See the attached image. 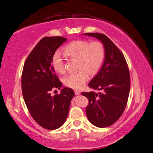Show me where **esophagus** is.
<instances>
[{
	"instance_id": "obj_1",
	"label": "esophagus",
	"mask_w": 153,
	"mask_h": 153,
	"mask_svg": "<svg viewBox=\"0 0 153 153\" xmlns=\"http://www.w3.org/2000/svg\"><path fill=\"white\" fill-rule=\"evenodd\" d=\"M75 94H76V95H79L80 93H81V92L79 91V90H75Z\"/></svg>"
}]
</instances>
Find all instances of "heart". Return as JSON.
Listing matches in <instances>:
<instances>
[{
	"label": "heart",
	"mask_w": 153,
	"mask_h": 153,
	"mask_svg": "<svg viewBox=\"0 0 153 153\" xmlns=\"http://www.w3.org/2000/svg\"><path fill=\"white\" fill-rule=\"evenodd\" d=\"M64 52L69 58L77 59L76 69L78 71L67 74L64 77L65 84L74 89H79L84 86L88 78V74L93 76L97 73L105 55L104 45L98 41H73L64 48ZM52 67L59 74L65 72L63 58L60 52L56 51L54 54Z\"/></svg>",
	"instance_id": "1"
}]
</instances>
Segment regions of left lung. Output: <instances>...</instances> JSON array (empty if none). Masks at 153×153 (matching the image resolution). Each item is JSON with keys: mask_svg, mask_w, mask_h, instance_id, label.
I'll return each mask as SVG.
<instances>
[{"mask_svg": "<svg viewBox=\"0 0 153 153\" xmlns=\"http://www.w3.org/2000/svg\"><path fill=\"white\" fill-rule=\"evenodd\" d=\"M84 36L95 38L104 45L105 55L97 74L88 86L100 92H82L89 100L86 109L90 122L98 128H106L115 123L126 107L130 89V76L122 53L107 36L87 33Z\"/></svg>", "mask_w": 153, "mask_h": 153, "instance_id": "obj_1", "label": "left lung"}]
</instances>
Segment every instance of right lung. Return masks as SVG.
Masks as SVG:
<instances>
[{
  "label": "right lung",
  "instance_id": "right-lung-1",
  "mask_svg": "<svg viewBox=\"0 0 153 153\" xmlns=\"http://www.w3.org/2000/svg\"><path fill=\"white\" fill-rule=\"evenodd\" d=\"M66 41L61 36L43 38L28 55L23 69L22 89L27 109L36 123L50 130L63 125L75 96L74 90L67 87L61 89L60 94H51L53 88L62 87L54 73L52 59Z\"/></svg>",
  "mask_w": 153,
  "mask_h": 153
}]
</instances>
